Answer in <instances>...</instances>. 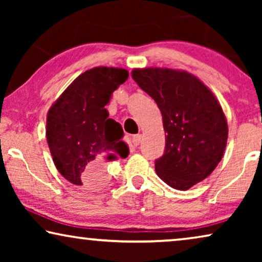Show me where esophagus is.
<instances>
[{"mask_svg":"<svg viewBox=\"0 0 262 262\" xmlns=\"http://www.w3.org/2000/svg\"><path fill=\"white\" fill-rule=\"evenodd\" d=\"M142 142V135H136L132 137V144H134L135 146L139 145V143Z\"/></svg>","mask_w":262,"mask_h":262,"instance_id":"obj_1","label":"esophagus"}]
</instances>
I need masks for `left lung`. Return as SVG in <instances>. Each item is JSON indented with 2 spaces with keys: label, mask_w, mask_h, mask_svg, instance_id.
Listing matches in <instances>:
<instances>
[{
  "label": "left lung",
  "mask_w": 262,
  "mask_h": 262,
  "mask_svg": "<svg viewBox=\"0 0 262 262\" xmlns=\"http://www.w3.org/2000/svg\"><path fill=\"white\" fill-rule=\"evenodd\" d=\"M131 75L162 113L166 150L156 160V173L170 187L186 191L209 177L223 157L228 123L221 103L188 71L137 68Z\"/></svg>",
  "instance_id": "1"
}]
</instances>
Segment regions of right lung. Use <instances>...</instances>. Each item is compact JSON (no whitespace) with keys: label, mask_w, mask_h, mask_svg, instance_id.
Returning a JSON list of instances; mask_svg holds the SVG:
<instances>
[{"label":"right lung","mask_w":262,"mask_h":262,"mask_svg":"<svg viewBox=\"0 0 262 262\" xmlns=\"http://www.w3.org/2000/svg\"><path fill=\"white\" fill-rule=\"evenodd\" d=\"M127 77L123 68H93L75 78L50 107V152L57 170L73 185L100 187L106 181L107 162L128 155L123 128L105 108Z\"/></svg>","instance_id":"obj_1"}]
</instances>
